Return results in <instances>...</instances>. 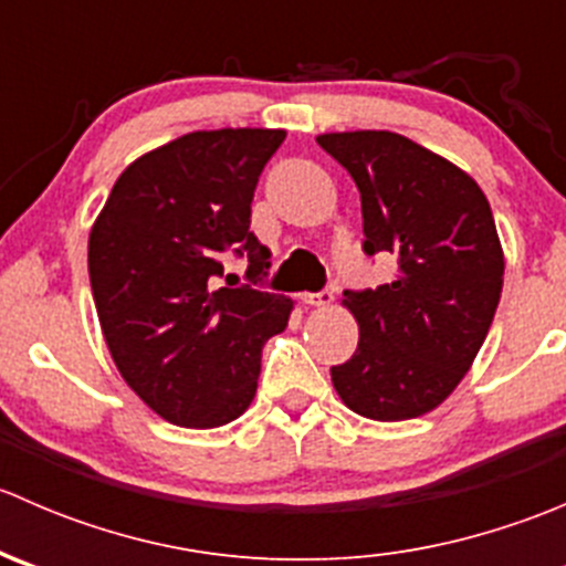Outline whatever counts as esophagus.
<instances>
[{
	"instance_id": "1",
	"label": "esophagus",
	"mask_w": 566,
	"mask_h": 566,
	"mask_svg": "<svg viewBox=\"0 0 566 566\" xmlns=\"http://www.w3.org/2000/svg\"><path fill=\"white\" fill-rule=\"evenodd\" d=\"M304 304L317 306V310H328V306L334 304V293H331V290H323V293H306Z\"/></svg>"
}]
</instances>
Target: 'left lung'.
I'll list each match as a JSON object with an SVG mask.
<instances>
[{
    "mask_svg": "<svg viewBox=\"0 0 566 566\" xmlns=\"http://www.w3.org/2000/svg\"><path fill=\"white\" fill-rule=\"evenodd\" d=\"M317 145L356 180L364 251L397 256L378 290H345L358 323L331 380L353 413L402 421L436 410L465 378L504 287V249L488 197L458 164L394 130H336Z\"/></svg>",
    "mask_w": 566,
    "mask_h": 566,
    "instance_id": "left-lung-1",
    "label": "left lung"
}]
</instances>
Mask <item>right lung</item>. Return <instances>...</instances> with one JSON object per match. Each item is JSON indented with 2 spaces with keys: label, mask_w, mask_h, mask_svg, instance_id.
<instances>
[{
  "label": "right lung",
  "mask_w": 566,
  "mask_h": 566,
  "mask_svg": "<svg viewBox=\"0 0 566 566\" xmlns=\"http://www.w3.org/2000/svg\"><path fill=\"white\" fill-rule=\"evenodd\" d=\"M282 128L191 130L117 177L90 230L87 265L112 361L142 402L177 427L210 430L249 408L268 336L295 304L216 287L227 251L249 276L271 251L249 230L251 199Z\"/></svg>",
  "instance_id": "right-lung-1"
}]
</instances>
